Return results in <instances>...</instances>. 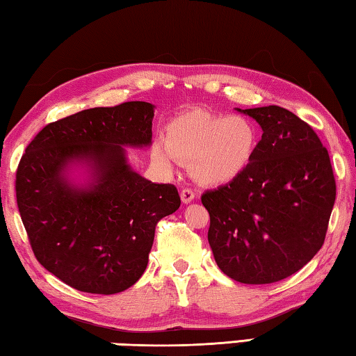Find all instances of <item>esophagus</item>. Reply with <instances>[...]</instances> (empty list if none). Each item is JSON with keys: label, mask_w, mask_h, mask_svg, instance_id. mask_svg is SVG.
<instances>
[{"label": "esophagus", "mask_w": 356, "mask_h": 356, "mask_svg": "<svg viewBox=\"0 0 356 356\" xmlns=\"http://www.w3.org/2000/svg\"><path fill=\"white\" fill-rule=\"evenodd\" d=\"M180 200H182L184 204H190L191 201H195V193H193L190 188H184L180 191Z\"/></svg>", "instance_id": "obj_1"}]
</instances>
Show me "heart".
Wrapping results in <instances>:
<instances>
[{"label": "heart", "mask_w": 356, "mask_h": 356, "mask_svg": "<svg viewBox=\"0 0 356 356\" xmlns=\"http://www.w3.org/2000/svg\"><path fill=\"white\" fill-rule=\"evenodd\" d=\"M257 144V129L250 119L193 110L168 124L165 143L154 144L152 156L168 168L174 160L190 165L193 179L202 185H225L248 170Z\"/></svg>", "instance_id": "b5f03b06"}]
</instances>
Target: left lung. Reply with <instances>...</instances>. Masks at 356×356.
I'll return each instance as SVG.
<instances>
[{"instance_id": "1", "label": "left lung", "mask_w": 356, "mask_h": 356, "mask_svg": "<svg viewBox=\"0 0 356 356\" xmlns=\"http://www.w3.org/2000/svg\"><path fill=\"white\" fill-rule=\"evenodd\" d=\"M237 111L262 138L242 176L202 195L209 245L220 270L243 284H270L322 248L336 200L328 150L308 124L270 105Z\"/></svg>"}]
</instances>
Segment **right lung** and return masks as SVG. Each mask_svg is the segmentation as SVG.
I'll list each match as a JSON object with an SVG mask.
<instances>
[{
    "instance_id": "obj_1",
    "label": "right lung",
    "mask_w": 356,
    "mask_h": 356,
    "mask_svg": "<svg viewBox=\"0 0 356 356\" xmlns=\"http://www.w3.org/2000/svg\"><path fill=\"white\" fill-rule=\"evenodd\" d=\"M155 105L125 102L48 124L17 170V204L38 261L81 292H124L141 278L156 221L180 207L177 188L129 163L152 144Z\"/></svg>"
}]
</instances>
